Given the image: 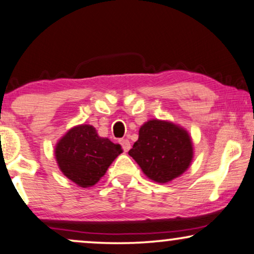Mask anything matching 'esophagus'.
<instances>
[{
	"instance_id": "34e87169",
	"label": "esophagus",
	"mask_w": 254,
	"mask_h": 254,
	"mask_svg": "<svg viewBox=\"0 0 254 254\" xmlns=\"http://www.w3.org/2000/svg\"><path fill=\"white\" fill-rule=\"evenodd\" d=\"M120 143H121V146H122V149H124L125 152L129 151V148H130V142H129V140L124 139V140H121Z\"/></svg>"
}]
</instances>
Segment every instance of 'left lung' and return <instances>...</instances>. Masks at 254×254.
<instances>
[{
  "label": "left lung",
  "mask_w": 254,
  "mask_h": 254,
  "mask_svg": "<svg viewBox=\"0 0 254 254\" xmlns=\"http://www.w3.org/2000/svg\"><path fill=\"white\" fill-rule=\"evenodd\" d=\"M149 179L168 183L189 168L193 158L190 136L183 128L161 120H149L128 152Z\"/></svg>",
  "instance_id": "obj_1"
}]
</instances>
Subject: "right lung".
Returning <instances> with one entry per match:
<instances>
[{"instance_id": "add662e5", "label": "right lung", "mask_w": 254, "mask_h": 254, "mask_svg": "<svg viewBox=\"0 0 254 254\" xmlns=\"http://www.w3.org/2000/svg\"><path fill=\"white\" fill-rule=\"evenodd\" d=\"M122 152L119 143L100 137L89 125L74 127L59 141L55 156L68 179L81 187L95 185Z\"/></svg>"}]
</instances>
